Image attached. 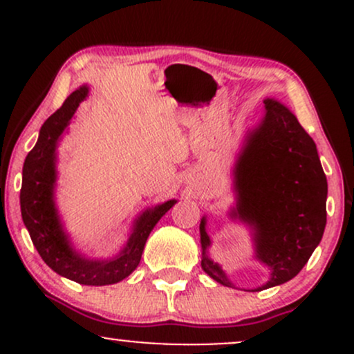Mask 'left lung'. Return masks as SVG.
<instances>
[{"label":"left lung","instance_id":"1","mask_svg":"<svg viewBox=\"0 0 354 354\" xmlns=\"http://www.w3.org/2000/svg\"><path fill=\"white\" fill-rule=\"evenodd\" d=\"M265 113L248 129L233 168L236 203L230 218L250 228L254 259L270 270L261 291L293 279L319 245L326 226L328 181L315 141L283 103L266 98ZM201 268L214 281L234 288L209 258L206 216L200 223Z\"/></svg>","mask_w":354,"mask_h":354}]
</instances>
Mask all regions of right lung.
Here are the masks:
<instances>
[{
    "label": "right lung",
    "mask_w": 354,
    "mask_h": 354,
    "mask_svg": "<svg viewBox=\"0 0 354 354\" xmlns=\"http://www.w3.org/2000/svg\"><path fill=\"white\" fill-rule=\"evenodd\" d=\"M88 84L75 89L64 100L63 106L43 123L35 148L24 160L19 203L23 223L30 233L31 241L43 261L55 273L80 284L104 286L120 283L136 270L149 233L169 208H173L176 200H168L145 209L133 223L126 245L113 258H88L73 246L55 201V188L58 180L56 149L80 103L88 98Z\"/></svg>",
    "instance_id": "obj_1"
}]
</instances>
